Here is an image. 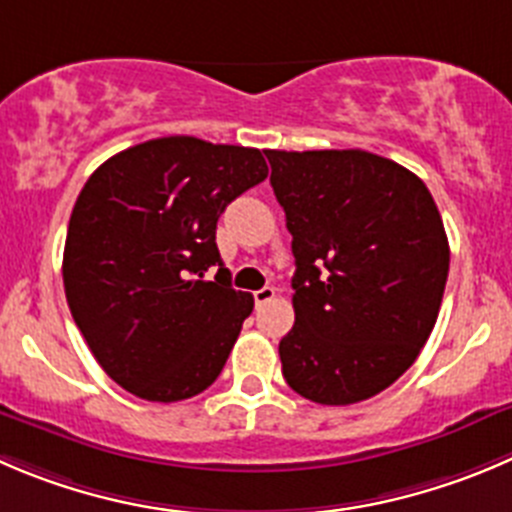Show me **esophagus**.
<instances>
[{"label":"esophagus","instance_id":"obj_1","mask_svg":"<svg viewBox=\"0 0 512 512\" xmlns=\"http://www.w3.org/2000/svg\"><path fill=\"white\" fill-rule=\"evenodd\" d=\"M276 296V291L271 289V286H264V289L253 291V301H256V306H264L266 301H271Z\"/></svg>","mask_w":512,"mask_h":512}]
</instances>
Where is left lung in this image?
<instances>
[{"instance_id":"left-lung-1","label":"left lung","mask_w":512,"mask_h":512,"mask_svg":"<svg viewBox=\"0 0 512 512\" xmlns=\"http://www.w3.org/2000/svg\"><path fill=\"white\" fill-rule=\"evenodd\" d=\"M296 259L289 387L354 405L415 364L440 314L450 246L427 186L367 150H266Z\"/></svg>"}]
</instances>
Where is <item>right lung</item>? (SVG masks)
Wrapping results in <instances>:
<instances>
[{
  "mask_svg": "<svg viewBox=\"0 0 512 512\" xmlns=\"http://www.w3.org/2000/svg\"><path fill=\"white\" fill-rule=\"evenodd\" d=\"M266 175L261 150L170 135L87 178L67 228L65 296L92 357L130 394L180 402L221 374L253 296L231 286L216 223Z\"/></svg>",
  "mask_w": 512,
  "mask_h": 512,
  "instance_id": "right-lung-1",
  "label": "right lung"
}]
</instances>
